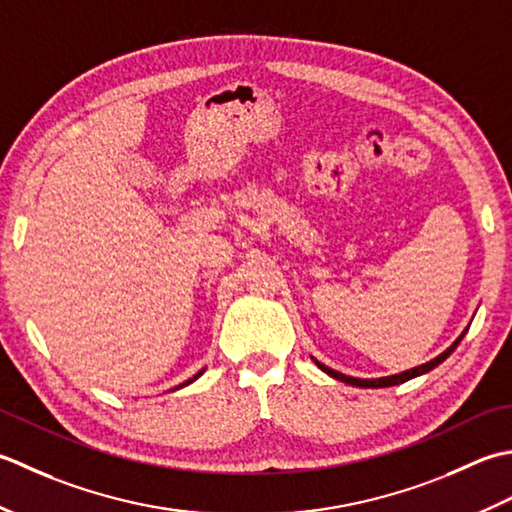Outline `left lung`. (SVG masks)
Returning a JSON list of instances; mask_svg holds the SVG:
<instances>
[{
  "label": "left lung",
  "mask_w": 512,
  "mask_h": 512,
  "mask_svg": "<svg viewBox=\"0 0 512 512\" xmlns=\"http://www.w3.org/2000/svg\"><path fill=\"white\" fill-rule=\"evenodd\" d=\"M466 333V331H464ZM464 333L460 338H457L451 347H448L444 353H440V356L437 358H433L431 362H426V364H420V367H415V369H409V371H402V373H395V375H387V378H373V380H360V378H351V375H344V373H340V371H333V369H329V367H325V364L322 362H318V360H314L318 367L325 371L327 375H331V378H336V380H340V382H344V384H351V387H362V389H382V387H395V384H402V382H406V380H411V378H417V375H422V373H429L431 369H435L437 364H442L448 356H451V353L455 351V347L457 344L462 342V338H464Z\"/></svg>",
  "instance_id": "left-lung-1"
}]
</instances>
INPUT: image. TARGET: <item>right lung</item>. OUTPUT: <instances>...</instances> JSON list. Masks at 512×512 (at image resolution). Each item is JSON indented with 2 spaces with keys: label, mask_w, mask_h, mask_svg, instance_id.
<instances>
[{
  "label": "right lung",
  "mask_w": 512,
  "mask_h": 512,
  "mask_svg": "<svg viewBox=\"0 0 512 512\" xmlns=\"http://www.w3.org/2000/svg\"><path fill=\"white\" fill-rule=\"evenodd\" d=\"M205 371V369H203ZM203 371H198L196 375H194V378H190V380H187V382H183V384H179V387H176V389H181V387H185V384H190V382H194L196 378H198V375H203Z\"/></svg>",
  "instance_id": "add662e5"
}]
</instances>
